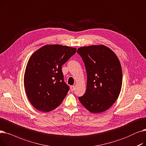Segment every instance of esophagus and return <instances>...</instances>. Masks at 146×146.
I'll return each instance as SVG.
<instances>
[{
    "label": "esophagus",
    "instance_id": "obj_1",
    "mask_svg": "<svg viewBox=\"0 0 146 146\" xmlns=\"http://www.w3.org/2000/svg\"><path fill=\"white\" fill-rule=\"evenodd\" d=\"M75 87L74 86H71V87H70L71 91V92H74V90H75Z\"/></svg>",
    "mask_w": 146,
    "mask_h": 146
}]
</instances>
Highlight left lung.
Wrapping results in <instances>:
<instances>
[{
	"label": "left lung",
	"mask_w": 146,
	"mask_h": 146,
	"mask_svg": "<svg viewBox=\"0 0 146 146\" xmlns=\"http://www.w3.org/2000/svg\"><path fill=\"white\" fill-rule=\"evenodd\" d=\"M77 53L84 62L87 75L86 92L79 100L90 112H105L121 92L122 72L119 60L110 48L102 44L81 47Z\"/></svg>",
	"instance_id": "8db88e82"
}]
</instances>
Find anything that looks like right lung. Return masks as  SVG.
I'll use <instances>...</instances> for the list:
<instances>
[{
	"label": "right lung",
	"instance_id": "right-lung-1",
	"mask_svg": "<svg viewBox=\"0 0 146 146\" xmlns=\"http://www.w3.org/2000/svg\"><path fill=\"white\" fill-rule=\"evenodd\" d=\"M77 48L59 44L45 45L34 52L25 68L24 84L27 98L36 109L47 112L59 106L69 91L62 66Z\"/></svg>",
	"mask_w": 146,
	"mask_h": 146
}]
</instances>
